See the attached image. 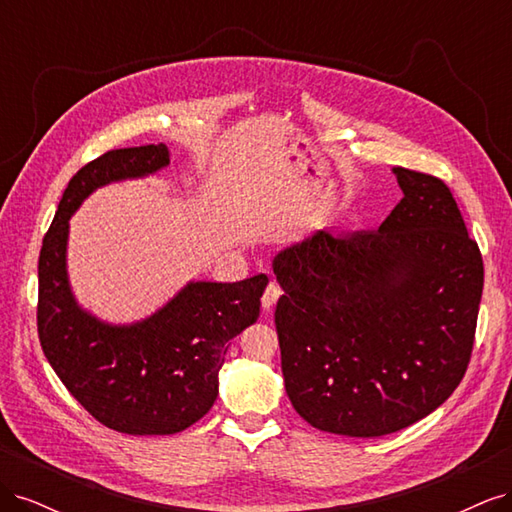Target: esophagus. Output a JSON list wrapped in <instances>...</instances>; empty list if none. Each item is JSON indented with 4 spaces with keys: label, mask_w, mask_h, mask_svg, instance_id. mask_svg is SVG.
Listing matches in <instances>:
<instances>
[{
    "label": "esophagus",
    "mask_w": 512,
    "mask_h": 512,
    "mask_svg": "<svg viewBox=\"0 0 512 512\" xmlns=\"http://www.w3.org/2000/svg\"><path fill=\"white\" fill-rule=\"evenodd\" d=\"M280 297H282V286L277 284L275 280H271V282L267 284L265 294H262V307H265V309H271Z\"/></svg>",
    "instance_id": "obj_1"
}]
</instances>
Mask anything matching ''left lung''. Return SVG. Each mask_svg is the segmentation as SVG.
Listing matches in <instances>:
<instances>
[{
    "mask_svg": "<svg viewBox=\"0 0 512 512\" xmlns=\"http://www.w3.org/2000/svg\"><path fill=\"white\" fill-rule=\"evenodd\" d=\"M404 198L378 230H318L273 260L282 374L294 410L376 438L421 421L466 374L483 256L448 185L393 168Z\"/></svg>",
    "mask_w": 512,
    "mask_h": 512,
    "instance_id": "obj_1",
    "label": "left lung"
}]
</instances>
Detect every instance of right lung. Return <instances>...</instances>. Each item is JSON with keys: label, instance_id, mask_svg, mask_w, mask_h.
Segmentation results:
<instances>
[{"label": "right lung", "instance_id": "add662e5", "mask_svg": "<svg viewBox=\"0 0 512 512\" xmlns=\"http://www.w3.org/2000/svg\"><path fill=\"white\" fill-rule=\"evenodd\" d=\"M166 145L106 151L76 173L59 200L38 260V337L70 395L108 429L168 436L203 418L218 397L228 342L260 314L267 275L235 284L192 282L158 314L111 327L76 305L66 273L68 220L104 183L156 173Z\"/></svg>", "mask_w": 512, "mask_h": 512}]
</instances>
